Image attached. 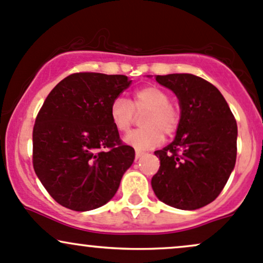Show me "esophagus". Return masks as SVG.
I'll return each instance as SVG.
<instances>
[{"label":"esophagus","mask_w":263,"mask_h":263,"mask_svg":"<svg viewBox=\"0 0 263 263\" xmlns=\"http://www.w3.org/2000/svg\"><path fill=\"white\" fill-rule=\"evenodd\" d=\"M143 155H145V152H143V151H140V149H136V158L142 157Z\"/></svg>","instance_id":"esophagus-1"}]
</instances>
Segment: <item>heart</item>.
Here are the masks:
<instances>
[{
  "label": "heart",
  "instance_id": "heart-1",
  "mask_svg": "<svg viewBox=\"0 0 263 263\" xmlns=\"http://www.w3.org/2000/svg\"><path fill=\"white\" fill-rule=\"evenodd\" d=\"M141 116L142 128L132 131L125 137V142L137 149H148L162 141L163 135L175 134L180 126L181 111L170 102V95L157 86H143L134 92L131 102L117 97L109 106V117L118 132L129 129L136 114Z\"/></svg>",
  "mask_w": 263,
  "mask_h": 263
}]
</instances>
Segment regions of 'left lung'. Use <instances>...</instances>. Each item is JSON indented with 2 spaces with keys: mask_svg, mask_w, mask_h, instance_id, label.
Instances as JSON below:
<instances>
[{
  "mask_svg": "<svg viewBox=\"0 0 263 263\" xmlns=\"http://www.w3.org/2000/svg\"><path fill=\"white\" fill-rule=\"evenodd\" d=\"M180 101L175 140L155 151L160 168L152 177L158 200L180 210H197L217 198L237 156V123L212 83L191 73L156 76Z\"/></svg>",
  "mask_w": 263,
  "mask_h": 263,
  "instance_id": "1",
  "label": "left lung"
}]
</instances>
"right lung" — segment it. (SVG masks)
Returning <instances> with one entry per match:
<instances>
[{
    "instance_id": "right-lung-1",
    "label": "right lung",
    "mask_w": 263,
    "mask_h": 263,
    "mask_svg": "<svg viewBox=\"0 0 263 263\" xmlns=\"http://www.w3.org/2000/svg\"><path fill=\"white\" fill-rule=\"evenodd\" d=\"M131 81L123 74L77 72L57 83L33 126L34 172L57 203L73 211L103 206L135 160L121 141L109 106Z\"/></svg>"
}]
</instances>
